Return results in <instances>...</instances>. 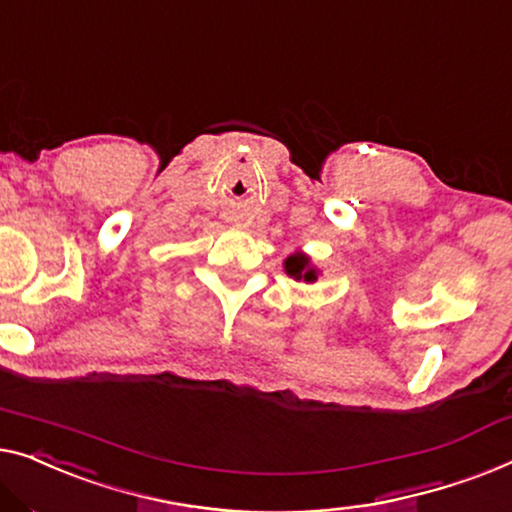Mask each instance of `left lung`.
<instances>
[{
    "label": "left lung",
    "instance_id": "left-lung-1",
    "mask_svg": "<svg viewBox=\"0 0 512 512\" xmlns=\"http://www.w3.org/2000/svg\"><path fill=\"white\" fill-rule=\"evenodd\" d=\"M285 271L294 278H304L306 283H311V280L318 278V276H315L313 269H308V257H304V255H290V257H287Z\"/></svg>",
    "mask_w": 512,
    "mask_h": 512
}]
</instances>
